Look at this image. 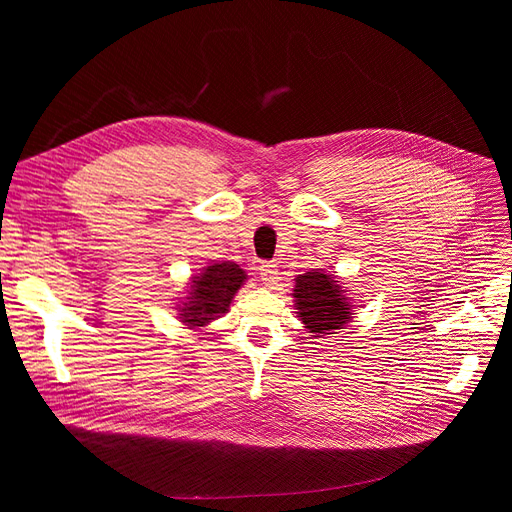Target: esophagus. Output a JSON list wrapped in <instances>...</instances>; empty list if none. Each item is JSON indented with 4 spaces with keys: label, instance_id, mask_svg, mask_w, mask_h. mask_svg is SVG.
Instances as JSON below:
<instances>
[{
    "label": "esophagus",
    "instance_id": "esophagus-1",
    "mask_svg": "<svg viewBox=\"0 0 512 512\" xmlns=\"http://www.w3.org/2000/svg\"><path fill=\"white\" fill-rule=\"evenodd\" d=\"M258 275H260V280H262V282H265L267 286H271V284L275 282L277 269H275L273 262H260V267H258Z\"/></svg>",
    "mask_w": 512,
    "mask_h": 512
}]
</instances>
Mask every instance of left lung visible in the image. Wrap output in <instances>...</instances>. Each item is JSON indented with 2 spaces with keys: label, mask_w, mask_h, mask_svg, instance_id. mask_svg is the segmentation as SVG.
<instances>
[{
  "label": "left lung",
  "mask_w": 512,
  "mask_h": 512,
  "mask_svg": "<svg viewBox=\"0 0 512 512\" xmlns=\"http://www.w3.org/2000/svg\"><path fill=\"white\" fill-rule=\"evenodd\" d=\"M292 297L305 329L314 337L344 329L352 318L348 297H344L342 286L337 284L333 275L320 269L299 275L294 280Z\"/></svg>",
  "instance_id": "8db88e82"
}]
</instances>
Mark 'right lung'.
I'll return each mask as SVG.
<instances>
[{
  "instance_id": "1",
  "label": "right lung",
  "mask_w": 512,
  "mask_h": 512,
  "mask_svg": "<svg viewBox=\"0 0 512 512\" xmlns=\"http://www.w3.org/2000/svg\"><path fill=\"white\" fill-rule=\"evenodd\" d=\"M245 277V271L235 262H213L192 280L188 290L190 297H185L188 301L179 307L181 322L190 327H205L211 320L226 314Z\"/></svg>"
}]
</instances>
